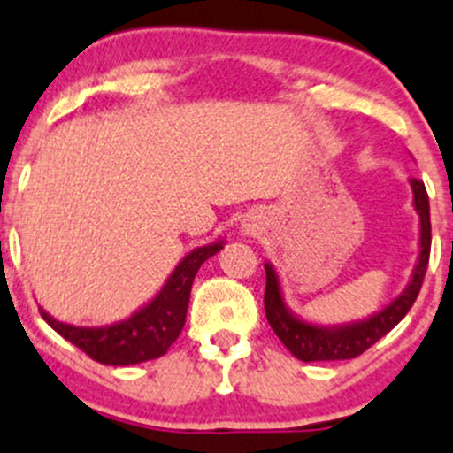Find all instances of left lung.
<instances>
[{
	"instance_id": "obj_1",
	"label": "left lung",
	"mask_w": 453,
	"mask_h": 453,
	"mask_svg": "<svg viewBox=\"0 0 453 453\" xmlns=\"http://www.w3.org/2000/svg\"><path fill=\"white\" fill-rule=\"evenodd\" d=\"M412 187V206L418 214V256L412 269L411 282L406 288L390 299L384 308L369 317L349 323H336V326H321V323L306 321L297 317L284 302L282 287H280L278 271L271 263H265L266 288H265V312L271 330L278 334L284 347L303 363H317V360H349L369 349L373 342L387 336L415 303L423 278H426L427 260H430V202H427L426 187L421 180H411Z\"/></svg>"
}]
</instances>
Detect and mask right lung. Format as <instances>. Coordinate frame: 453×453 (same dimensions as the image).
Instances as JSON below:
<instances>
[{
    "mask_svg": "<svg viewBox=\"0 0 453 453\" xmlns=\"http://www.w3.org/2000/svg\"><path fill=\"white\" fill-rule=\"evenodd\" d=\"M226 241L219 239L203 247L190 250L178 266L171 271L163 288L134 311L127 319L108 326H73L58 321L50 312L41 314L63 339L90 356L93 360L111 366H130L160 358L182 332L187 321L190 287L199 266L223 250Z\"/></svg>",
    "mask_w": 453,
    "mask_h": 453,
    "instance_id": "right-lung-1",
    "label": "right lung"
}]
</instances>
